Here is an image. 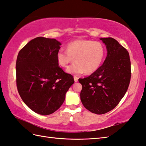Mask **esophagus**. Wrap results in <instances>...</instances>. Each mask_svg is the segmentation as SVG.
Segmentation results:
<instances>
[{"label":"esophagus","instance_id":"1","mask_svg":"<svg viewBox=\"0 0 146 146\" xmlns=\"http://www.w3.org/2000/svg\"><path fill=\"white\" fill-rule=\"evenodd\" d=\"M74 80H75V82H78V78L76 75H74Z\"/></svg>","mask_w":146,"mask_h":146}]
</instances>
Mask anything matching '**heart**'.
Wrapping results in <instances>:
<instances>
[{
	"mask_svg": "<svg viewBox=\"0 0 146 146\" xmlns=\"http://www.w3.org/2000/svg\"><path fill=\"white\" fill-rule=\"evenodd\" d=\"M105 56V49L102 43L90 40H76L67 45V50L61 49L57 52L58 64L66 68L70 63L76 62L68 68L71 74H91L97 71Z\"/></svg>",
	"mask_w": 146,
	"mask_h": 146,
	"instance_id": "b5f03b06",
	"label": "heart"
}]
</instances>
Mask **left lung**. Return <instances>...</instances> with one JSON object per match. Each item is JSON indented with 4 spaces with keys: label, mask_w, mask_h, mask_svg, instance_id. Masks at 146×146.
Instances as JSON below:
<instances>
[{
    "label": "left lung",
    "mask_w": 146,
    "mask_h": 146,
    "mask_svg": "<svg viewBox=\"0 0 146 146\" xmlns=\"http://www.w3.org/2000/svg\"><path fill=\"white\" fill-rule=\"evenodd\" d=\"M107 49L104 64L85 78L80 98L86 109L96 114L111 110L125 95L131 78V64L129 52L112 38H100Z\"/></svg>",
    "instance_id": "left-lung-1"
}]
</instances>
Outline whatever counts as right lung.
I'll use <instances>...</instances> for the list:
<instances>
[{"label": "right lung", "instance_id": "1", "mask_svg": "<svg viewBox=\"0 0 146 146\" xmlns=\"http://www.w3.org/2000/svg\"><path fill=\"white\" fill-rule=\"evenodd\" d=\"M61 43L55 39L38 37L17 55L16 85L26 105L35 112L48 115L63 104L73 76L59 66L56 54Z\"/></svg>", "mask_w": 146, "mask_h": 146}]
</instances>
